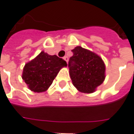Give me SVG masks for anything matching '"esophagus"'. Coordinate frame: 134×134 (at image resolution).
<instances>
[{"label": "esophagus", "mask_w": 134, "mask_h": 134, "mask_svg": "<svg viewBox=\"0 0 134 134\" xmlns=\"http://www.w3.org/2000/svg\"><path fill=\"white\" fill-rule=\"evenodd\" d=\"M63 59L65 60V61L68 63V60H69V58H68V57H67V56H64V57H63Z\"/></svg>", "instance_id": "esophagus-1"}]
</instances>
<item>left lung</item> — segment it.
I'll use <instances>...</instances> for the list:
<instances>
[{
  "label": "left lung",
  "instance_id": "1",
  "mask_svg": "<svg viewBox=\"0 0 134 134\" xmlns=\"http://www.w3.org/2000/svg\"><path fill=\"white\" fill-rule=\"evenodd\" d=\"M73 55L68 66L73 84L79 91L92 93L105 79V66L97 54L78 46L72 50Z\"/></svg>",
  "mask_w": 134,
  "mask_h": 134
}]
</instances>
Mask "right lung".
<instances>
[{
    "label": "right lung",
    "instance_id": "1",
    "mask_svg": "<svg viewBox=\"0 0 134 134\" xmlns=\"http://www.w3.org/2000/svg\"><path fill=\"white\" fill-rule=\"evenodd\" d=\"M64 66H67L64 60L42 51L25 65L22 79L32 91L42 92L49 88L60 69Z\"/></svg>",
    "mask_w": 134,
    "mask_h": 134
}]
</instances>
